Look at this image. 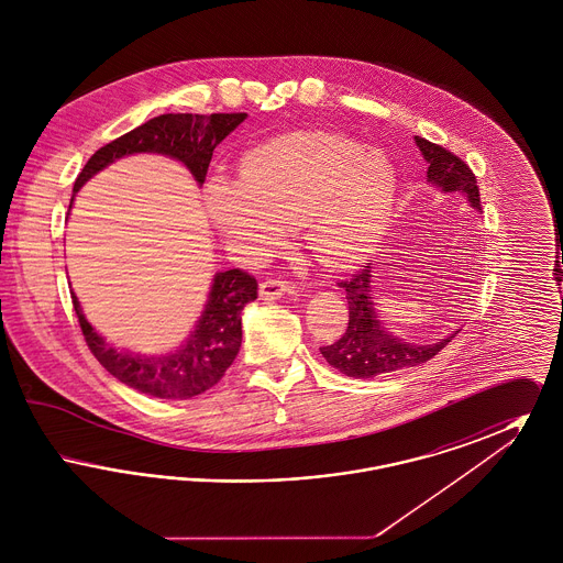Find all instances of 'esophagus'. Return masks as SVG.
<instances>
[{"mask_svg":"<svg viewBox=\"0 0 563 563\" xmlns=\"http://www.w3.org/2000/svg\"><path fill=\"white\" fill-rule=\"evenodd\" d=\"M291 285L283 278H268L260 285V299L264 301H272V299H280L283 295L289 294Z\"/></svg>","mask_w":563,"mask_h":563,"instance_id":"34e87169","label":"esophagus"}]
</instances>
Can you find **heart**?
Listing matches in <instances>:
<instances>
[{"mask_svg": "<svg viewBox=\"0 0 563 563\" xmlns=\"http://www.w3.org/2000/svg\"><path fill=\"white\" fill-rule=\"evenodd\" d=\"M395 202L397 173L382 152L322 131L278 134L242 156L239 179L214 175L205 186V209L230 249H272L287 225H301L306 246L329 268L365 262Z\"/></svg>", "mask_w": 563, "mask_h": 563, "instance_id": "heart-1", "label": "heart"}]
</instances>
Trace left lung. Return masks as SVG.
<instances>
[{
  "label": "left lung",
  "mask_w": 563,
  "mask_h": 563,
  "mask_svg": "<svg viewBox=\"0 0 563 563\" xmlns=\"http://www.w3.org/2000/svg\"><path fill=\"white\" fill-rule=\"evenodd\" d=\"M413 141L429 164L427 179L430 186L441 189L443 194H462L468 207L482 213L479 189L473 170L445 147L434 145L422 136H413ZM374 269V264H367L350 280L340 283V287L346 289L349 299V327L338 342L321 349L322 356L331 367L358 379L422 365L445 349L460 331L457 329L434 344L407 342L388 331L375 310Z\"/></svg>",
  "instance_id": "1"
}]
</instances>
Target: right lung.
<instances>
[{"instance_id":"obj_1","label":"right lung","mask_w":563,"mask_h":563,"mask_svg":"<svg viewBox=\"0 0 563 563\" xmlns=\"http://www.w3.org/2000/svg\"><path fill=\"white\" fill-rule=\"evenodd\" d=\"M244 120L246 113H164L152 118L90 156L74 184L69 209L86 181L109 164L134 154H158L181 162L200 188L214 147ZM71 299L86 344L109 374L150 397L184 401L213 388L234 363L242 344V310L257 299V283L239 268L217 272L207 303L188 338L177 349L161 354H145L109 344L84 317L80 299L74 291Z\"/></svg>"}]
</instances>
